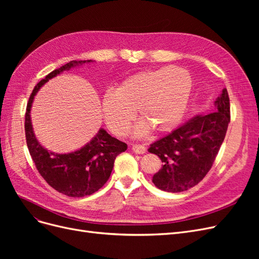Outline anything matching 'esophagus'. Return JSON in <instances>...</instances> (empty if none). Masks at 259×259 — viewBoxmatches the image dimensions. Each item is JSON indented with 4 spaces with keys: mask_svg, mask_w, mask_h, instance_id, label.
<instances>
[{
    "mask_svg": "<svg viewBox=\"0 0 259 259\" xmlns=\"http://www.w3.org/2000/svg\"><path fill=\"white\" fill-rule=\"evenodd\" d=\"M132 150L133 152L138 153V154H143L147 151V149L144 145H133L132 146Z\"/></svg>",
    "mask_w": 259,
    "mask_h": 259,
    "instance_id": "obj_1",
    "label": "esophagus"
}]
</instances>
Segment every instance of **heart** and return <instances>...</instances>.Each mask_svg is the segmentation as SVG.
<instances>
[{
  "instance_id": "b5f03b06",
  "label": "heart",
  "mask_w": 259,
  "mask_h": 259,
  "mask_svg": "<svg viewBox=\"0 0 259 259\" xmlns=\"http://www.w3.org/2000/svg\"><path fill=\"white\" fill-rule=\"evenodd\" d=\"M191 89V76L182 68L145 70L127 76L115 91L108 90L101 98V112L117 136L127 134L135 111L143 119L135 128L136 136L146 135L150 128L168 133L182 121Z\"/></svg>"
}]
</instances>
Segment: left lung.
I'll return each instance as SVG.
<instances>
[{"mask_svg":"<svg viewBox=\"0 0 259 259\" xmlns=\"http://www.w3.org/2000/svg\"><path fill=\"white\" fill-rule=\"evenodd\" d=\"M215 111L192 116L148 149L162 160L152 177L163 191L182 192L198 185L208 173L224 142L230 122L227 89L214 101Z\"/></svg>","mask_w":259,"mask_h":259,"instance_id":"left-lung-1","label":"left lung"}]
</instances>
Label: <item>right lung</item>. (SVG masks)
I'll return each mask as SVG.
<instances>
[{
	"mask_svg": "<svg viewBox=\"0 0 259 259\" xmlns=\"http://www.w3.org/2000/svg\"><path fill=\"white\" fill-rule=\"evenodd\" d=\"M93 60H72L45 76L38 82L29 98L25 131L27 146L38 173L52 188L72 198H82L98 191L111 175L116 155L124 152L127 145L109 135L104 128L77 150L56 153L44 148L38 142L31 122V108L42 86L53 77L70 69L91 64Z\"/></svg>",
	"mask_w": 259,
	"mask_h": 259,
	"instance_id": "1",
	"label": "right lung"
}]
</instances>
